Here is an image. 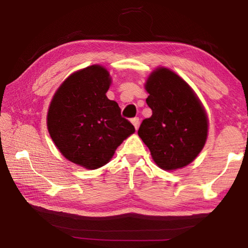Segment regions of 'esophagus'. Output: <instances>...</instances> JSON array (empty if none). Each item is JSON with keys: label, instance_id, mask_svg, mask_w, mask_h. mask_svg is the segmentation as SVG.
Listing matches in <instances>:
<instances>
[{"label": "esophagus", "instance_id": "34e87169", "mask_svg": "<svg viewBox=\"0 0 248 248\" xmlns=\"http://www.w3.org/2000/svg\"><path fill=\"white\" fill-rule=\"evenodd\" d=\"M131 123L132 124L134 125V128H136V130H138V128H139V118H133L131 119Z\"/></svg>", "mask_w": 248, "mask_h": 248}]
</instances>
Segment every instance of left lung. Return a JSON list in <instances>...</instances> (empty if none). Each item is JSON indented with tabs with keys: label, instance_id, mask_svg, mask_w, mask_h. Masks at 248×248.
<instances>
[{
	"label": "left lung",
	"instance_id": "left-lung-1",
	"mask_svg": "<svg viewBox=\"0 0 248 248\" xmlns=\"http://www.w3.org/2000/svg\"><path fill=\"white\" fill-rule=\"evenodd\" d=\"M146 104L152 116L138 134L154 162L164 170L183 169L198 156L208 136V118L200 100L184 79L158 68L145 83Z\"/></svg>",
	"mask_w": 248,
	"mask_h": 248
}]
</instances>
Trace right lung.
Instances as JSON below:
<instances>
[{
    "mask_svg": "<svg viewBox=\"0 0 248 248\" xmlns=\"http://www.w3.org/2000/svg\"><path fill=\"white\" fill-rule=\"evenodd\" d=\"M111 78L95 64L71 74L49 106L48 131L57 148L74 164L96 170L110 161L116 149L136 130L121 117L106 93Z\"/></svg>",
    "mask_w": 248,
    "mask_h": 248,
    "instance_id": "1",
    "label": "right lung"
}]
</instances>
